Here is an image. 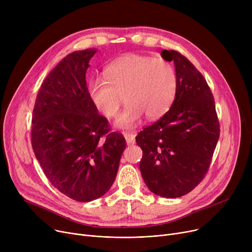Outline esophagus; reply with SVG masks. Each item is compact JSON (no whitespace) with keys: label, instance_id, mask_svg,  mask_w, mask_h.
I'll return each mask as SVG.
<instances>
[{"label":"esophagus","instance_id":"34e87169","mask_svg":"<svg viewBox=\"0 0 252 252\" xmlns=\"http://www.w3.org/2000/svg\"><path fill=\"white\" fill-rule=\"evenodd\" d=\"M124 136L126 138V141L127 145L135 144L136 139H135V135L133 133H124Z\"/></svg>","mask_w":252,"mask_h":252}]
</instances>
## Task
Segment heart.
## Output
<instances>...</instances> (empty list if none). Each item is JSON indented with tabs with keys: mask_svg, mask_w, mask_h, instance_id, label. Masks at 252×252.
Segmentation results:
<instances>
[{
	"mask_svg": "<svg viewBox=\"0 0 252 252\" xmlns=\"http://www.w3.org/2000/svg\"><path fill=\"white\" fill-rule=\"evenodd\" d=\"M105 81L89 83V97L95 108L106 117H114L126 100L115 126H136L144 113L150 119L162 116L173 104L178 88L177 72L166 60L129 54L109 64L104 70Z\"/></svg>",
	"mask_w": 252,
	"mask_h": 252,
	"instance_id": "b5f03b06",
	"label": "heart"
}]
</instances>
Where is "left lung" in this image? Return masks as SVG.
<instances>
[{"label":"left lung","mask_w":252,"mask_h":252,"mask_svg":"<svg viewBox=\"0 0 252 252\" xmlns=\"http://www.w3.org/2000/svg\"><path fill=\"white\" fill-rule=\"evenodd\" d=\"M161 57L174 61L178 78L169 110L136 138L143 156L140 170L151 192L177 198L199 184L213 158L220 138V124L211 91L203 75L174 50Z\"/></svg>","instance_id":"left-lung-1"}]
</instances>
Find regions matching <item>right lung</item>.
I'll list each match as a JSON object with an SVG mask.
<instances>
[{
  "mask_svg": "<svg viewBox=\"0 0 252 252\" xmlns=\"http://www.w3.org/2000/svg\"><path fill=\"white\" fill-rule=\"evenodd\" d=\"M96 53L93 48L64 57L45 78L32 116V145L46 177L81 202L110 189L126 147L89 97L86 73Z\"/></svg>",
  "mask_w": 252,
  "mask_h": 252,
  "instance_id": "right-lung-1",
  "label": "right lung"
}]
</instances>
